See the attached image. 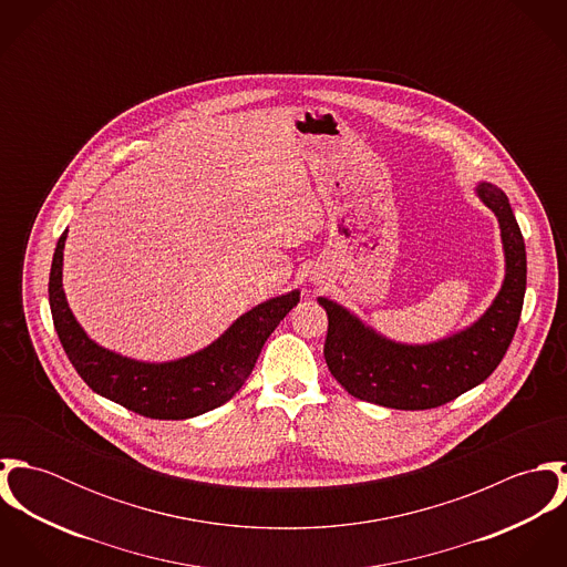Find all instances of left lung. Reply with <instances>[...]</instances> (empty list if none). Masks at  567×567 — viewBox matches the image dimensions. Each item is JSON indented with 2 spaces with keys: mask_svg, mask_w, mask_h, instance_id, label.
Masks as SVG:
<instances>
[{
  "mask_svg": "<svg viewBox=\"0 0 567 567\" xmlns=\"http://www.w3.org/2000/svg\"><path fill=\"white\" fill-rule=\"evenodd\" d=\"M476 196L497 218L504 279L474 323L434 342L410 344L380 333L344 306L319 297L327 312L324 362L349 395L395 410L436 408L483 384L502 362L524 306L526 246L506 194L481 181Z\"/></svg>",
  "mask_w": 567,
  "mask_h": 567,
  "instance_id": "1",
  "label": "left lung"
}]
</instances>
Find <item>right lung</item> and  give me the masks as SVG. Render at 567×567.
I'll use <instances>...</instances> for the list:
<instances>
[{"label": "right lung", "instance_id": "obj_1", "mask_svg": "<svg viewBox=\"0 0 567 567\" xmlns=\"http://www.w3.org/2000/svg\"><path fill=\"white\" fill-rule=\"evenodd\" d=\"M59 238L50 270V310L61 344L86 386L151 419H192L227 404L248 380L264 342L299 303V290L272 297L238 317L207 347L167 362H146L97 344L76 321L63 290Z\"/></svg>", "mask_w": 567, "mask_h": 567}]
</instances>
